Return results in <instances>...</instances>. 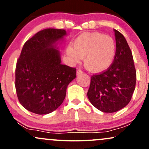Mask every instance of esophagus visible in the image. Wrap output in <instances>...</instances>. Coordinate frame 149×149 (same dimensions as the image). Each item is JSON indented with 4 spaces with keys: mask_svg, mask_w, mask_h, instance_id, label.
Masks as SVG:
<instances>
[{
    "mask_svg": "<svg viewBox=\"0 0 149 149\" xmlns=\"http://www.w3.org/2000/svg\"><path fill=\"white\" fill-rule=\"evenodd\" d=\"M81 73H83V71H81V70H80V69H78L76 71V74L77 75H80V74H81Z\"/></svg>",
    "mask_w": 149,
    "mask_h": 149,
    "instance_id": "esophagus-1",
    "label": "esophagus"
}]
</instances>
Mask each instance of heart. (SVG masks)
Wrapping results in <instances>:
<instances>
[{
	"mask_svg": "<svg viewBox=\"0 0 149 149\" xmlns=\"http://www.w3.org/2000/svg\"><path fill=\"white\" fill-rule=\"evenodd\" d=\"M66 54L72 64L84 57V65L95 73L104 72L111 67L116 54V43L112 37L99 32L83 33L68 45Z\"/></svg>",
	"mask_w": 149,
	"mask_h": 149,
	"instance_id": "heart-1",
	"label": "heart"
}]
</instances>
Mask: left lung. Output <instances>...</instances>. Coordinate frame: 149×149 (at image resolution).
I'll return each mask as SVG.
<instances>
[{"label":"left lung","mask_w":149,"mask_h":149,"mask_svg":"<svg viewBox=\"0 0 149 149\" xmlns=\"http://www.w3.org/2000/svg\"><path fill=\"white\" fill-rule=\"evenodd\" d=\"M116 54L107 71L91 77L88 97L102 112L113 113L130 102L136 85V70L131 49L122 33L114 29Z\"/></svg>","instance_id":"1"}]
</instances>
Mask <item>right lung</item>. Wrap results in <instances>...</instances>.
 <instances>
[{"label": "right lung", "mask_w": 149, "mask_h": 149, "mask_svg": "<svg viewBox=\"0 0 149 149\" xmlns=\"http://www.w3.org/2000/svg\"><path fill=\"white\" fill-rule=\"evenodd\" d=\"M64 29H46L36 33L23 46L15 70V88L26 110L44 115L64 102L66 88L76 77V69L61 64L57 42Z\"/></svg>", "instance_id": "add662e5"}]
</instances>
